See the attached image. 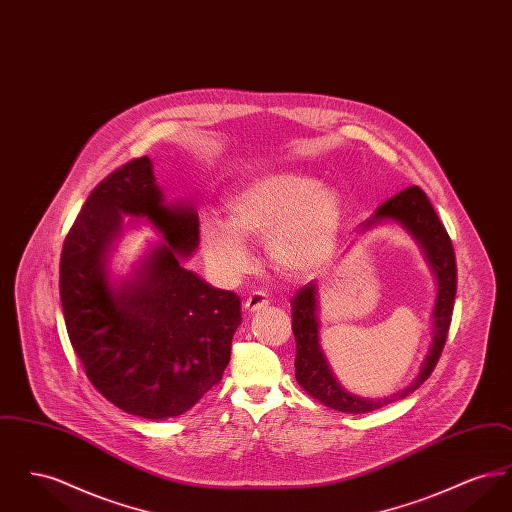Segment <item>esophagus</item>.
Returning <instances> with one entry per match:
<instances>
[{
  "mask_svg": "<svg viewBox=\"0 0 512 512\" xmlns=\"http://www.w3.org/2000/svg\"><path fill=\"white\" fill-rule=\"evenodd\" d=\"M268 297L263 292H253L249 293L247 297H245L244 307L247 313H257V311H261V309H265L267 307Z\"/></svg>",
  "mask_w": 512,
  "mask_h": 512,
  "instance_id": "obj_1",
  "label": "esophagus"
}]
</instances>
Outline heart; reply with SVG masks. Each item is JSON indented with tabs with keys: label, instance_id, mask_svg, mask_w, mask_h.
Here are the masks:
<instances>
[{
	"label": "heart",
	"instance_id": "1",
	"mask_svg": "<svg viewBox=\"0 0 512 512\" xmlns=\"http://www.w3.org/2000/svg\"><path fill=\"white\" fill-rule=\"evenodd\" d=\"M343 222L334 188L295 172H267L245 182L226 199V220L199 224L205 261L222 282H234L249 267L245 242L265 240L268 259L288 276H305L332 255Z\"/></svg>",
	"mask_w": 512,
	"mask_h": 512
}]
</instances>
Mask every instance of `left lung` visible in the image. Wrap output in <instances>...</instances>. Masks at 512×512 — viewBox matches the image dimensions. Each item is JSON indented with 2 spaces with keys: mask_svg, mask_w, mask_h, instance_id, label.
<instances>
[{
  "mask_svg": "<svg viewBox=\"0 0 512 512\" xmlns=\"http://www.w3.org/2000/svg\"><path fill=\"white\" fill-rule=\"evenodd\" d=\"M384 220H393L403 226L424 251V257L438 282V295L432 313V343L426 359L420 365V372L413 384L403 391H397L384 399H366L353 395L336 380L332 368L328 365L320 341H318L317 286L315 282L305 284L292 299V330L295 336V380L299 386L313 395L326 407L341 413L361 414L382 409L399 399H405L414 390H418L432 370L438 365L447 332L451 326V315L457 295V263L451 238L441 224L428 195L418 186L405 188L403 192L384 201L370 219L361 224V230H368L374 224Z\"/></svg>",
  "mask_w": 512,
  "mask_h": 512,
  "instance_id": "obj_1",
  "label": "left lung"
}]
</instances>
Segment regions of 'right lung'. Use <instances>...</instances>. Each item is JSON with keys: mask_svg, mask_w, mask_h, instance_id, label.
I'll return each instance as SVG.
<instances>
[{"mask_svg": "<svg viewBox=\"0 0 512 512\" xmlns=\"http://www.w3.org/2000/svg\"><path fill=\"white\" fill-rule=\"evenodd\" d=\"M122 214L151 221L164 242L115 287L106 253ZM197 245L192 203H165L149 157L103 178L65 238L59 293L74 353L94 388L124 413L178 416L222 380L242 305L182 267Z\"/></svg>", "mask_w": 512, "mask_h": 512, "instance_id": "1", "label": "right lung"}]
</instances>
